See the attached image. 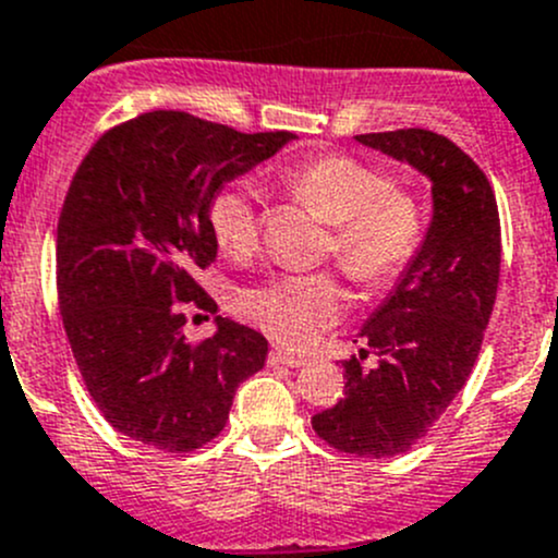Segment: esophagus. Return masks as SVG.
Masks as SVG:
<instances>
[{"instance_id":"obj_1","label":"esophagus","mask_w":558,"mask_h":558,"mask_svg":"<svg viewBox=\"0 0 558 558\" xmlns=\"http://www.w3.org/2000/svg\"><path fill=\"white\" fill-rule=\"evenodd\" d=\"M305 362H307L305 356L289 353L286 348H272V351H269V364H283V367H302Z\"/></svg>"}]
</instances>
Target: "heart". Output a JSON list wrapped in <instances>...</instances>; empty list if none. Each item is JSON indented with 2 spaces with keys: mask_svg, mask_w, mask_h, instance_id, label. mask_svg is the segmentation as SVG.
<instances>
[{
  "mask_svg": "<svg viewBox=\"0 0 558 558\" xmlns=\"http://www.w3.org/2000/svg\"><path fill=\"white\" fill-rule=\"evenodd\" d=\"M280 185L331 227L326 253L362 286H386L424 243V213L413 194L356 156L320 154L286 167ZM207 227L229 256H251L262 238L256 199L245 183H223L207 199ZM240 307L286 345H311L345 307L331 275H280L247 289Z\"/></svg>",
  "mask_w": 558,
  "mask_h": 558,
  "instance_id": "b5f03b06",
  "label": "heart"
}]
</instances>
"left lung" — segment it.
I'll use <instances>...</instances> for the list:
<instances>
[{"label":"left lung","mask_w":558,"mask_h":558,"mask_svg":"<svg viewBox=\"0 0 558 558\" xmlns=\"http://www.w3.org/2000/svg\"><path fill=\"white\" fill-rule=\"evenodd\" d=\"M432 183V221L418 253L364 324L369 351L342 362L345 397L313 415L342 453L388 459L437 424L470 378L499 286V210L481 167L426 129L356 134ZM367 352L376 364L364 368Z\"/></svg>","instance_id":"obj_1"}]
</instances>
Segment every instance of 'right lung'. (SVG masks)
I'll use <instances>...</instances> for the list:
<instances>
[{"mask_svg":"<svg viewBox=\"0 0 558 558\" xmlns=\"http://www.w3.org/2000/svg\"><path fill=\"white\" fill-rule=\"evenodd\" d=\"M291 140L154 110L105 132L77 167L59 216L56 289L77 369L121 435L167 453L202 448L264 367L267 340L238 320L216 315V335L185 340L183 305L216 313L196 283L218 253L213 191Z\"/></svg>","mask_w":558,"mask_h":558,"instance_id":"obj_1","label":"right lung"}]
</instances>
